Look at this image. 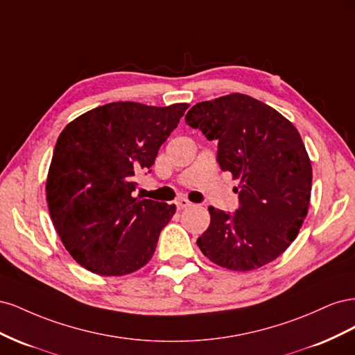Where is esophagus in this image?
Listing matches in <instances>:
<instances>
[{
    "label": "esophagus",
    "mask_w": 355,
    "mask_h": 355,
    "mask_svg": "<svg viewBox=\"0 0 355 355\" xmlns=\"http://www.w3.org/2000/svg\"><path fill=\"white\" fill-rule=\"evenodd\" d=\"M175 204H176V207H178V210H184V209H187V207H191L192 206V202L189 201V200H187V198H178L176 201H175Z\"/></svg>",
    "instance_id": "1"
}]
</instances>
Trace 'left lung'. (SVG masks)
<instances>
[{
	"instance_id": "1",
	"label": "left lung",
	"mask_w": 355,
	"mask_h": 355,
	"mask_svg": "<svg viewBox=\"0 0 355 355\" xmlns=\"http://www.w3.org/2000/svg\"><path fill=\"white\" fill-rule=\"evenodd\" d=\"M185 121L219 142L220 168L240 180L239 210L231 216L209 207L200 250L232 271L272 262L297 237L309 207L313 167L296 127L270 105L241 93L194 105Z\"/></svg>"
}]
</instances>
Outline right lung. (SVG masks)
<instances>
[{
    "mask_svg": "<svg viewBox=\"0 0 355 355\" xmlns=\"http://www.w3.org/2000/svg\"><path fill=\"white\" fill-rule=\"evenodd\" d=\"M188 103L114 102L72 120L49 168V211L65 249L85 270L132 274L155 252L175 204L135 197V178L153 167Z\"/></svg>",
    "mask_w": 355,
    "mask_h": 355,
    "instance_id": "obj_1",
    "label": "right lung"
}]
</instances>
